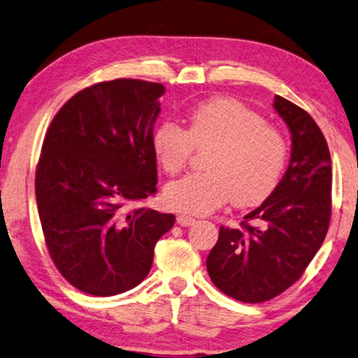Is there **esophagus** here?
<instances>
[{
  "instance_id": "1",
  "label": "esophagus",
  "mask_w": 358,
  "mask_h": 358,
  "mask_svg": "<svg viewBox=\"0 0 358 358\" xmlns=\"http://www.w3.org/2000/svg\"><path fill=\"white\" fill-rule=\"evenodd\" d=\"M176 223H178L180 226H189L194 223V218L193 216H188V215H180L178 218H176Z\"/></svg>"
}]
</instances>
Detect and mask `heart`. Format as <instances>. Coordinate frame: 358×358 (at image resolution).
<instances>
[{
  "label": "heart",
  "instance_id": "b5f03b06",
  "mask_svg": "<svg viewBox=\"0 0 358 358\" xmlns=\"http://www.w3.org/2000/svg\"><path fill=\"white\" fill-rule=\"evenodd\" d=\"M211 147L203 169L165 188L171 210L206 215L228 200L255 206L278 187L286 170L289 145L278 127L248 106L228 97L200 102L188 112V129L162 120L152 134V148L166 175L185 169L194 148Z\"/></svg>",
  "mask_w": 358,
  "mask_h": 358
}]
</instances>
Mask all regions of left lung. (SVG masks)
<instances>
[{"label":"left lung","mask_w":358,"mask_h":358,"mask_svg":"<svg viewBox=\"0 0 358 358\" xmlns=\"http://www.w3.org/2000/svg\"><path fill=\"white\" fill-rule=\"evenodd\" d=\"M291 130L289 166L273 193L241 228H220L208 274L226 296L257 304L291 287L322 246L332 211V166L324 134L304 108L274 97Z\"/></svg>","instance_id":"1"}]
</instances>
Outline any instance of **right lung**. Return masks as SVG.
Segmentation results:
<instances>
[{"instance_id": "obj_1", "label": "right lung", "mask_w": 358, "mask_h": 358, "mask_svg": "<svg viewBox=\"0 0 358 358\" xmlns=\"http://www.w3.org/2000/svg\"><path fill=\"white\" fill-rule=\"evenodd\" d=\"M165 87L115 79L85 87L54 117L36 169L49 256L90 296H115L150 273L175 216L130 203L157 193L152 134Z\"/></svg>"}]
</instances>
